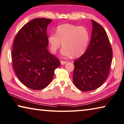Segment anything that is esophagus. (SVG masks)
<instances>
[{
  "instance_id": "34e87169",
  "label": "esophagus",
  "mask_w": 124,
  "mask_h": 124,
  "mask_svg": "<svg viewBox=\"0 0 124 124\" xmlns=\"http://www.w3.org/2000/svg\"><path fill=\"white\" fill-rule=\"evenodd\" d=\"M67 62H68L67 61H62V60L61 61V63L62 64H64L67 63Z\"/></svg>"
}]
</instances>
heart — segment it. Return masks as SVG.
I'll return each mask as SVG.
<instances>
[{
	"instance_id": "heart-1",
	"label": "heart",
	"mask_w": 124,
	"mask_h": 124,
	"mask_svg": "<svg viewBox=\"0 0 124 124\" xmlns=\"http://www.w3.org/2000/svg\"><path fill=\"white\" fill-rule=\"evenodd\" d=\"M90 39L89 31L86 28L65 24L57 27L56 34L49 35L48 43L53 53L57 52L62 43V55L70 56L72 54L73 57H78L85 52Z\"/></svg>"
}]
</instances>
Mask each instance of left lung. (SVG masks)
I'll return each mask as SVG.
<instances>
[{
  "label": "left lung",
  "mask_w": 124,
  "mask_h": 124,
  "mask_svg": "<svg viewBox=\"0 0 124 124\" xmlns=\"http://www.w3.org/2000/svg\"><path fill=\"white\" fill-rule=\"evenodd\" d=\"M93 28L90 44L84 54L74 61L73 82L82 91H92L106 80L111 64L112 51L106 31L92 20Z\"/></svg>",
  "instance_id": "8db88e82"
}]
</instances>
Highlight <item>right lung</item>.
<instances>
[{"label":"right lung","instance_id":"add662e5","mask_svg":"<svg viewBox=\"0 0 124 124\" xmlns=\"http://www.w3.org/2000/svg\"><path fill=\"white\" fill-rule=\"evenodd\" d=\"M52 20L36 18L18 31L12 51V66L23 85L39 90L50 84L61 62L48 51V25Z\"/></svg>","mask_w":124,"mask_h":124}]
</instances>
